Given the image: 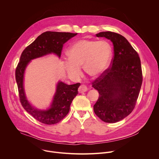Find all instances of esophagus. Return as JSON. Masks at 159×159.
Masks as SVG:
<instances>
[{
  "label": "esophagus",
  "instance_id": "1",
  "mask_svg": "<svg viewBox=\"0 0 159 159\" xmlns=\"http://www.w3.org/2000/svg\"><path fill=\"white\" fill-rule=\"evenodd\" d=\"M87 90H88V89H87V87H86L85 85H80V87H79L78 91H79V93H82V92H86Z\"/></svg>",
  "mask_w": 159,
  "mask_h": 159
}]
</instances>
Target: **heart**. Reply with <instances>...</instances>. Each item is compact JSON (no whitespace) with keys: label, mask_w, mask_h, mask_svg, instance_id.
I'll return each instance as SVG.
<instances>
[{"label":"heart","mask_w":159,"mask_h":159,"mask_svg":"<svg viewBox=\"0 0 159 159\" xmlns=\"http://www.w3.org/2000/svg\"><path fill=\"white\" fill-rule=\"evenodd\" d=\"M112 48L105 41L83 39L73 43L67 51L69 61L66 66L67 72L78 77L79 68L92 77L99 76L109 66L112 57Z\"/></svg>","instance_id":"1"}]
</instances>
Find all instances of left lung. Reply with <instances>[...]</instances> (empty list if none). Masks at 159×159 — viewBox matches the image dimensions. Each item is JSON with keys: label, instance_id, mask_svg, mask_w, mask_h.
I'll use <instances>...</instances> for the list:
<instances>
[{"label": "left lung", "instance_id": "1", "mask_svg": "<svg viewBox=\"0 0 159 159\" xmlns=\"http://www.w3.org/2000/svg\"><path fill=\"white\" fill-rule=\"evenodd\" d=\"M114 45L110 67L92 82L99 97L93 105L97 116L107 123H116L128 116L135 108L142 84V72L138 53L122 35L102 32Z\"/></svg>", "mask_w": 159, "mask_h": 159}]
</instances>
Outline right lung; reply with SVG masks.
Here are the masks:
<instances>
[{"label":"right lung","instance_id":"1","mask_svg":"<svg viewBox=\"0 0 159 159\" xmlns=\"http://www.w3.org/2000/svg\"><path fill=\"white\" fill-rule=\"evenodd\" d=\"M77 34V33L45 32L28 45L20 56V61L16 69V79L20 101L24 109L35 119L42 124H57L67 115L73 99L78 94L77 90L80 84L67 85L62 82H59L50 107L45 111L38 110L32 106L25 94L23 82L25 68L31 60L52 53L60 57L63 45Z\"/></svg>","mask_w":159,"mask_h":159}]
</instances>
